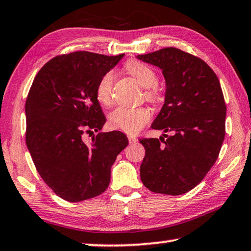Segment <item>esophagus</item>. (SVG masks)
Masks as SVG:
<instances>
[{
  "label": "esophagus",
  "mask_w": 251,
  "mask_h": 251,
  "mask_svg": "<svg viewBox=\"0 0 251 251\" xmlns=\"http://www.w3.org/2000/svg\"><path fill=\"white\" fill-rule=\"evenodd\" d=\"M128 142L130 144H134V143H136V142H137V138L135 136H133V135H128Z\"/></svg>",
  "instance_id": "obj_1"
}]
</instances>
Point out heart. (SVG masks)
Wrapping results in <instances>:
<instances>
[{
  "label": "heart",
  "instance_id": "b5f03b06",
  "mask_svg": "<svg viewBox=\"0 0 251 251\" xmlns=\"http://www.w3.org/2000/svg\"><path fill=\"white\" fill-rule=\"evenodd\" d=\"M125 69L144 88V98L148 101L152 103L160 101L161 92L156 85L158 76L151 66L140 61H130L126 63ZM115 74L113 71H108L100 77L96 88V97L100 103L106 106L110 104ZM150 118H151V113L145 107L119 106L108 115V122L113 128L128 134H134L141 130L147 125Z\"/></svg>",
  "mask_w": 251,
  "mask_h": 251
}]
</instances>
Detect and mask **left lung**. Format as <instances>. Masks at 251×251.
<instances>
[{"label": "left lung", "mask_w": 251, "mask_h": 251, "mask_svg": "<svg viewBox=\"0 0 251 251\" xmlns=\"http://www.w3.org/2000/svg\"><path fill=\"white\" fill-rule=\"evenodd\" d=\"M137 58L162 70L166 100L152 128L171 133L140 140L141 180L153 193L181 195L203 180L219 156L226 114L221 84L203 59L176 47Z\"/></svg>", "instance_id": "8db88e82"}]
</instances>
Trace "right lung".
<instances>
[{"label":"right lung","mask_w":251,"mask_h":251,"mask_svg":"<svg viewBox=\"0 0 251 251\" xmlns=\"http://www.w3.org/2000/svg\"><path fill=\"white\" fill-rule=\"evenodd\" d=\"M124 54L91 51L55 56L33 80L25 101V143L37 171L56 195L69 201L96 197L107 189L110 169L128 140L102 128L106 117L96 97L97 83Z\"/></svg>","instance_id":"right-lung-1"}]
</instances>
